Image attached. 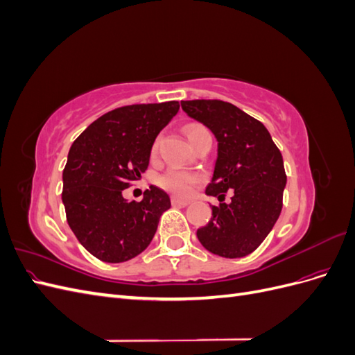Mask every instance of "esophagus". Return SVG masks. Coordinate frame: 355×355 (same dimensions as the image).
<instances>
[{
  "instance_id": "obj_1",
  "label": "esophagus",
  "mask_w": 355,
  "mask_h": 355,
  "mask_svg": "<svg viewBox=\"0 0 355 355\" xmlns=\"http://www.w3.org/2000/svg\"><path fill=\"white\" fill-rule=\"evenodd\" d=\"M189 202H191V200H184V198H179V197H171V204H173V206L185 207V206H188Z\"/></svg>"
}]
</instances>
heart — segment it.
I'll list each match as a JSON object with an SVG mask.
<instances>
[{"label":"heart","instance_id":"b5f03b06","mask_svg":"<svg viewBox=\"0 0 355 355\" xmlns=\"http://www.w3.org/2000/svg\"><path fill=\"white\" fill-rule=\"evenodd\" d=\"M204 132H207V130L200 124H189L187 127V135H188L189 142ZM157 149H158V139L153 145V154L157 153ZM198 180H200V176L192 173V171L182 170V168H171V170L166 171L164 175L159 176L158 184L164 189L173 192V194H176V196H189L192 191V187H194Z\"/></svg>","mask_w":355,"mask_h":355}]
</instances>
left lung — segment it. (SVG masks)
Returning a JSON list of instances; mask_svg holds the SVG:
<instances>
[{
	"mask_svg": "<svg viewBox=\"0 0 355 355\" xmlns=\"http://www.w3.org/2000/svg\"><path fill=\"white\" fill-rule=\"evenodd\" d=\"M180 105L218 141L206 194L220 202L211 206V219L197 230V237L213 254L230 259L247 256L266 239L282 213L287 178L280 149L261 121L232 103L201 99ZM228 189L232 200L223 203Z\"/></svg>",
	"mask_w": 355,
	"mask_h": 355,
	"instance_id": "8db88e82",
	"label": "left lung"
}]
</instances>
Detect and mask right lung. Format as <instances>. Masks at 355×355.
<instances>
[{
  "mask_svg": "<svg viewBox=\"0 0 355 355\" xmlns=\"http://www.w3.org/2000/svg\"><path fill=\"white\" fill-rule=\"evenodd\" d=\"M179 111V102L116 108L93 121L72 144L63 170L62 201L75 237L98 259L120 263L153 241L167 192L154 185L142 201L123 191L148 168L155 137Z\"/></svg>",
  "mask_w": 355,
  "mask_h": 355,
  "instance_id": "right-lung-1",
  "label": "right lung"
}]
</instances>
